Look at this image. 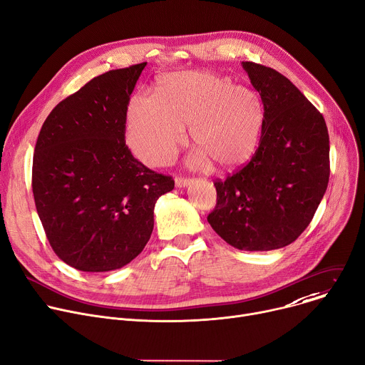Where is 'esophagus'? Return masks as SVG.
Wrapping results in <instances>:
<instances>
[{"label":"esophagus","mask_w":365,"mask_h":365,"mask_svg":"<svg viewBox=\"0 0 365 365\" xmlns=\"http://www.w3.org/2000/svg\"><path fill=\"white\" fill-rule=\"evenodd\" d=\"M190 179H185V178H176L175 179V183H176V187H186L187 185H190Z\"/></svg>","instance_id":"1"}]
</instances>
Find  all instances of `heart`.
<instances>
[{
  "instance_id": "heart-1",
  "label": "heart",
  "mask_w": 365,
  "mask_h": 365,
  "mask_svg": "<svg viewBox=\"0 0 365 365\" xmlns=\"http://www.w3.org/2000/svg\"><path fill=\"white\" fill-rule=\"evenodd\" d=\"M189 126L198 145L193 164L230 170L255 154L264 126L259 95L212 71H178L163 76L155 96L135 95L128 108V140L139 160L165 164L185 139Z\"/></svg>"
}]
</instances>
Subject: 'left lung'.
Masks as SVG:
<instances>
[{"instance_id":"obj_1","label":"left lung","mask_w":365,"mask_h":365,"mask_svg":"<svg viewBox=\"0 0 365 365\" xmlns=\"http://www.w3.org/2000/svg\"><path fill=\"white\" fill-rule=\"evenodd\" d=\"M259 93L264 126L251 161L214 183L207 220L240 251L283 248L307 229L329 183V132L323 115L274 68L242 61Z\"/></svg>"}]
</instances>
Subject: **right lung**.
Returning a JSON list of instances; mask_svg holds the SVG:
<instances>
[{"label":"right lung","mask_w":365,"mask_h":365,"mask_svg":"<svg viewBox=\"0 0 365 365\" xmlns=\"http://www.w3.org/2000/svg\"><path fill=\"white\" fill-rule=\"evenodd\" d=\"M145 66L110 70L67 96L35 145L38 215L54 252L81 272H111L136 258L151 237L157 200L175 187L125 140L130 93Z\"/></svg>","instance_id":"obj_1"}]
</instances>
